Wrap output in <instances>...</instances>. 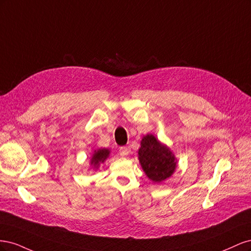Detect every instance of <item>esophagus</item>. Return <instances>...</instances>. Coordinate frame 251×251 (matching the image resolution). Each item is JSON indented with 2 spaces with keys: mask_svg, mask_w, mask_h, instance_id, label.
Listing matches in <instances>:
<instances>
[{
  "mask_svg": "<svg viewBox=\"0 0 251 251\" xmlns=\"http://www.w3.org/2000/svg\"><path fill=\"white\" fill-rule=\"evenodd\" d=\"M128 153H130V149L126 148V147H121L119 148V155L121 157H126L128 155Z\"/></svg>",
  "mask_w": 251,
  "mask_h": 251,
  "instance_id": "1",
  "label": "esophagus"
}]
</instances>
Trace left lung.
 <instances>
[{
    "instance_id": "8db88e82",
    "label": "left lung",
    "mask_w": 251,
    "mask_h": 251,
    "mask_svg": "<svg viewBox=\"0 0 251 251\" xmlns=\"http://www.w3.org/2000/svg\"><path fill=\"white\" fill-rule=\"evenodd\" d=\"M138 159L149 179L157 183L170 178L177 168V159L170 148L151 134L143 136Z\"/></svg>"
}]
</instances>
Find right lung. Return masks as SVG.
I'll return each mask as SVG.
<instances>
[{
	"instance_id": "1",
	"label": "right lung",
	"mask_w": 251,
	"mask_h": 251,
	"mask_svg": "<svg viewBox=\"0 0 251 251\" xmlns=\"http://www.w3.org/2000/svg\"><path fill=\"white\" fill-rule=\"evenodd\" d=\"M110 155V151L108 149H98L94 151V154L91 158V165L93 169H97L100 163H103Z\"/></svg>"
}]
</instances>
